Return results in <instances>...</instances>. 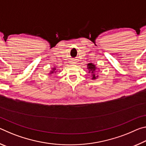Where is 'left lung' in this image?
I'll return each instance as SVG.
<instances>
[{"label": "left lung", "instance_id": "1", "mask_svg": "<svg viewBox=\"0 0 146 146\" xmlns=\"http://www.w3.org/2000/svg\"><path fill=\"white\" fill-rule=\"evenodd\" d=\"M87 68L89 70V73H91V76H92L91 79H92V80H95V79H97V78H98V76L97 75V74H96V71H97V68L96 67V66L95 65V64L93 63L88 64Z\"/></svg>", "mask_w": 146, "mask_h": 146}]
</instances>
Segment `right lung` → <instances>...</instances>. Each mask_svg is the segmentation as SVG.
<instances>
[{
    "mask_svg": "<svg viewBox=\"0 0 146 146\" xmlns=\"http://www.w3.org/2000/svg\"><path fill=\"white\" fill-rule=\"evenodd\" d=\"M56 68H52V70L50 71V73H49V74H50V75H51V74H53V73H56Z\"/></svg>",
    "mask_w": 146,
    "mask_h": 146,
    "instance_id": "right-lung-1",
    "label": "right lung"
}]
</instances>
